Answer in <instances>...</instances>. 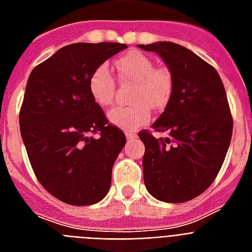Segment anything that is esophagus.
<instances>
[{
  "label": "esophagus",
  "mask_w": 252,
  "mask_h": 252,
  "mask_svg": "<svg viewBox=\"0 0 252 252\" xmlns=\"http://www.w3.org/2000/svg\"><path fill=\"white\" fill-rule=\"evenodd\" d=\"M126 140H133V138L137 137V134L133 133V132H126Z\"/></svg>",
  "instance_id": "34e87169"
}]
</instances>
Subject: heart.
Returning a JSON list of instances; mask_svg holds the SVG:
<instances>
[{"mask_svg": "<svg viewBox=\"0 0 252 252\" xmlns=\"http://www.w3.org/2000/svg\"><path fill=\"white\" fill-rule=\"evenodd\" d=\"M118 76L123 82L134 84L132 93L133 104L115 107L108 111L111 124L124 130H134L150 118V106L159 110L171 98V73L166 68H157L152 57L132 51L118 57L114 63ZM116 81L106 64L98 65L89 77V91L94 102L100 107H108L114 100Z\"/></svg>", "mask_w": 252, "mask_h": 252, "instance_id": "heart-1", "label": "heart"}]
</instances>
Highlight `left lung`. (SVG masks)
<instances>
[{"mask_svg": "<svg viewBox=\"0 0 252 252\" xmlns=\"http://www.w3.org/2000/svg\"><path fill=\"white\" fill-rule=\"evenodd\" d=\"M156 52L172 76V94L154 130H142L146 189L165 203H184L201 195L222 166L230 145L233 119L219 73L183 45L171 41L138 44Z\"/></svg>", "mask_w": 252, "mask_h": 252, "instance_id": "obj_1", "label": "left lung"}]
</instances>
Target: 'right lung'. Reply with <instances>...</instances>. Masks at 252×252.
Segmentation results:
<instances>
[{"label":"right lung","mask_w":252,"mask_h":252,"mask_svg":"<svg viewBox=\"0 0 252 252\" xmlns=\"http://www.w3.org/2000/svg\"><path fill=\"white\" fill-rule=\"evenodd\" d=\"M126 48L69 44L35 66L27 81L19 126L30 163L41 186L70 205H93L107 195L126 145L123 130L108 124L89 91L91 72Z\"/></svg>","instance_id":"obj_1"}]
</instances>
